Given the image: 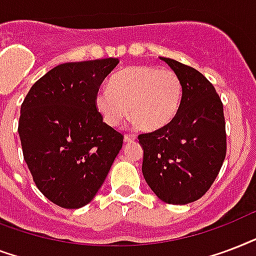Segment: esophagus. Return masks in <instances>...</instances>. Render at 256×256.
<instances>
[{
	"mask_svg": "<svg viewBox=\"0 0 256 256\" xmlns=\"http://www.w3.org/2000/svg\"><path fill=\"white\" fill-rule=\"evenodd\" d=\"M136 140V136L134 134H126V136H124V142H132Z\"/></svg>",
	"mask_w": 256,
	"mask_h": 256,
	"instance_id": "esophagus-1",
	"label": "esophagus"
}]
</instances>
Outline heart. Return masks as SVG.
<instances>
[{
  "label": "heart",
  "mask_w": 256,
  "mask_h": 256,
  "mask_svg": "<svg viewBox=\"0 0 256 256\" xmlns=\"http://www.w3.org/2000/svg\"><path fill=\"white\" fill-rule=\"evenodd\" d=\"M183 98V82L172 69L134 65L122 69L110 81V89L94 96L102 120L118 126L126 112L144 130H159L176 118Z\"/></svg>",
  "instance_id": "obj_1"
}]
</instances>
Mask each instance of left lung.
<instances>
[{
  "label": "left lung",
  "instance_id": "obj_1",
  "mask_svg": "<svg viewBox=\"0 0 256 256\" xmlns=\"http://www.w3.org/2000/svg\"><path fill=\"white\" fill-rule=\"evenodd\" d=\"M183 82L182 106L170 126L138 134L142 175L160 200L187 204L216 179L227 150L223 102L214 85L192 66L162 57Z\"/></svg>",
  "mask_w": 256,
  "mask_h": 256
}]
</instances>
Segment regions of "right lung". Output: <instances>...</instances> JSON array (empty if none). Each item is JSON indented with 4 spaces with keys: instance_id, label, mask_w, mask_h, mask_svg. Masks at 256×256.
I'll return each mask as SVG.
<instances>
[{
    "instance_id": "1",
    "label": "right lung",
    "mask_w": 256,
    "mask_h": 256,
    "mask_svg": "<svg viewBox=\"0 0 256 256\" xmlns=\"http://www.w3.org/2000/svg\"><path fill=\"white\" fill-rule=\"evenodd\" d=\"M118 58L65 62L37 80L21 104L18 134L33 180L62 208H80L104 183L122 136L94 106Z\"/></svg>"
}]
</instances>
